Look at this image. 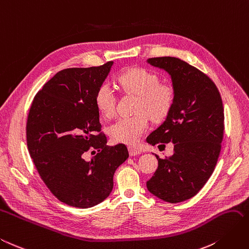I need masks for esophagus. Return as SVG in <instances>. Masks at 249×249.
Here are the masks:
<instances>
[{
  "instance_id": "obj_1",
  "label": "esophagus",
  "mask_w": 249,
  "mask_h": 249,
  "mask_svg": "<svg viewBox=\"0 0 249 249\" xmlns=\"http://www.w3.org/2000/svg\"><path fill=\"white\" fill-rule=\"evenodd\" d=\"M129 153H130V156H137L139 154H141V151L138 149H135V147H129Z\"/></svg>"
}]
</instances>
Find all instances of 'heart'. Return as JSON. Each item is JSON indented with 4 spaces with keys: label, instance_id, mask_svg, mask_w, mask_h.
Instances as JSON below:
<instances>
[{
    "label": "heart",
    "instance_id": "b5f03b06",
    "mask_svg": "<svg viewBox=\"0 0 249 249\" xmlns=\"http://www.w3.org/2000/svg\"><path fill=\"white\" fill-rule=\"evenodd\" d=\"M115 83L124 94L137 95L133 116L117 119L109 127L113 141L127 145H136L149 127V116L155 123L163 122L171 113L176 90L167 82H159L155 72L140 67H132L120 72ZM94 103L99 113L107 118L115 115L117 96L108 85L99 86Z\"/></svg>",
    "mask_w": 249,
    "mask_h": 249
}]
</instances>
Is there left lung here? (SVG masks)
<instances>
[{"instance_id":"obj_1","label":"left lung","mask_w":249,"mask_h":249,"mask_svg":"<svg viewBox=\"0 0 249 249\" xmlns=\"http://www.w3.org/2000/svg\"><path fill=\"white\" fill-rule=\"evenodd\" d=\"M147 62L171 75L176 99L165 122L146 138L153 145L174 143L171 157L156 155L158 169L146 187L166 202H182L198 194L216 167L224 134L222 99L213 80L184 60L162 56Z\"/></svg>"}]
</instances>
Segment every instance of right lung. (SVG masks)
Instances as JSON below:
<instances>
[{"label":"right lung","instance_id":"1","mask_svg":"<svg viewBox=\"0 0 249 249\" xmlns=\"http://www.w3.org/2000/svg\"><path fill=\"white\" fill-rule=\"evenodd\" d=\"M113 62L57 72L33 98L26 124L27 146L50 192L70 206L88 208L109 196L125 144L107 145L94 95ZM97 153L90 160L86 153Z\"/></svg>","mask_w":249,"mask_h":249}]
</instances>
